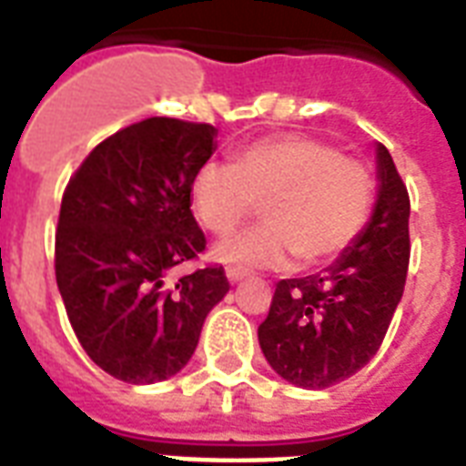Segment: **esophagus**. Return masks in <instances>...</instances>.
Instances as JSON below:
<instances>
[{
    "label": "esophagus",
    "instance_id": "obj_1",
    "mask_svg": "<svg viewBox=\"0 0 466 466\" xmlns=\"http://www.w3.org/2000/svg\"><path fill=\"white\" fill-rule=\"evenodd\" d=\"M226 277H228L230 284H238L248 277V269H243V267H228V269H226Z\"/></svg>",
    "mask_w": 466,
    "mask_h": 466
}]
</instances>
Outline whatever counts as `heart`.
Wrapping results in <instances>:
<instances>
[{"mask_svg":"<svg viewBox=\"0 0 466 466\" xmlns=\"http://www.w3.org/2000/svg\"><path fill=\"white\" fill-rule=\"evenodd\" d=\"M371 199L370 169L309 136L258 140L233 165L204 162L192 179L194 214L216 236L265 207V226L216 245L223 265L279 269L297 255L304 265L326 262L362 233Z\"/></svg>","mask_w":466,"mask_h":466,"instance_id":"obj_1","label":"heart"}]
</instances>
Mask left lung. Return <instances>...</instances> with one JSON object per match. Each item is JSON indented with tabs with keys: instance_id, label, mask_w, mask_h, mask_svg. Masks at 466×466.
<instances>
[{
	"instance_id": "1",
	"label": "left lung",
	"mask_w": 466,
	"mask_h": 466,
	"mask_svg": "<svg viewBox=\"0 0 466 466\" xmlns=\"http://www.w3.org/2000/svg\"><path fill=\"white\" fill-rule=\"evenodd\" d=\"M377 201L362 233L333 265L277 284L258 340L282 380L301 389H328L357 374L377 355L409 272L406 184L381 143Z\"/></svg>"
}]
</instances>
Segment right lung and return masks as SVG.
<instances>
[{"instance_id":"add662e5","label":"right lung","mask_w":466,"mask_h":466,"mask_svg":"<svg viewBox=\"0 0 466 466\" xmlns=\"http://www.w3.org/2000/svg\"><path fill=\"white\" fill-rule=\"evenodd\" d=\"M216 136L208 124L146 118L99 143L65 189L57 289L79 345L126 384L182 371L208 311L230 289L223 267L165 284L207 248L192 179L214 155Z\"/></svg>"}]
</instances>
